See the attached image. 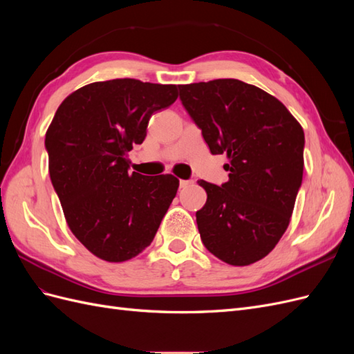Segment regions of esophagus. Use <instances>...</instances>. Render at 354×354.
<instances>
[{
	"label": "esophagus",
	"mask_w": 354,
	"mask_h": 354,
	"mask_svg": "<svg viewBox=\"0 0 354 354\" xmlns=\"http://www.w3.org/2000/svg\"><path fill=\"white\" fill-rule=\"evenodd\" d=\"M192 185L190 180H180V189H186Z\"/></svg>",
	"instance_id": "1"
}]
</instances>
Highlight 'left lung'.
Listing matches in <instances>:
<instances>
[{
  "label": "left lung",
  "mask_w": 354,
  "mask_h": 354,
  "mask_svg": "<svg viewBox=\"0 0 354 354\" xmlns=\"http://www.w3.org/2000/svg\"><path fill=\"white\" fill-rule=\"evenodd\" d=\"M180 100L212 155L226 153L229 181H198L205 248L232 266L269 254L285 233L303 181L304 131L283 103L239 80L178 85Z\"/></svg>",
  "instance_id": "left-lung-1"
}]
</instances>
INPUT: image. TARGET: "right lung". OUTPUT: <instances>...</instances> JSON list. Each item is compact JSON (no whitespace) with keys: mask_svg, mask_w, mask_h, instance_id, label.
Instances as JSON below:
<instances>
[{"mask_svg":"<svg viewBox=\"0 0 354 354\" xmlns=\"http://www.w3.org/2000/svg\"><path fill=\"white\" fill-rule=\"evenodd\" d=\"M177 85L122 78L93 82L62 102L46 134L48 171L69 229L99 259L121 263L153 241L178 180L128 173L151 116Z\"/></svg>","mask_w":354,"mask_h":354,"instance_id":"add662e5","label":"right lung"}]
</instances>
